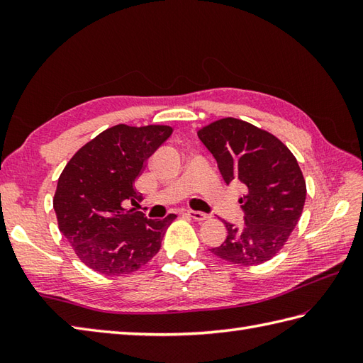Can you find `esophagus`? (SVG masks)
Returning <instances> with one entry per match:
<instances>
[{"label":"esophagus","instance_id":"1","mask_svg":"<svg viewBox=\"0 0 363 363\" xmlns=\"http://www.w3.org/2000/svg\"><path fill=\"white\" fill-rule=\"evenodd\" d=\"M186 215H187V217H190L191 220H196V221H204V220L209 218V215L203 213V212H198V211H187Z\"/></svg>","mask_w":363,"mask_h":363}]
</instances>
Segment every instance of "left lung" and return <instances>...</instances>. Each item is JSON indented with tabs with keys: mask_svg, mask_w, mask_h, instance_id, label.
<instances>
[{
	"mask_svg": "<svg viewBox=\"0 0 363 363\" xmlns=\"http://www.w3.org/2000/svg\"><path fill=\"white\" fill-rule=\"evenodd\" d=\"M229 184L238 179L245 225L225 221L226 240L212 254L230 264L252 267L273 259L287 243L306 203V179L296 157L279 138L248 121L226 117L198 129Z\"/></svg>",
	"mask_w": 363,
	"mask_h": 363,
	"instance_id": "obj_1",
	"label": "left lung"
}]
</instances>
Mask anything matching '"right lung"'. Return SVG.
Returning a JSON list of instances; mask_svg holds the SVG:
<instances>
[{"label": "right lung", "mask_w": 363, "mask_h": 363, "mask_svg": "<svg viewBox=\"0 0 363 363\" xmlns=\"http://www.w3.org/2000/svg\"><path fill=\"white\" fill-rule=\"evenodd\" d=\"M172 133L168 125H115L84 145L60 173L52 198L59 230L94 272L130 274L159 252L176 215L148 220L123 201H142L135 179Z\"/></svg>", "instance_id": "1"}]
</instances>
